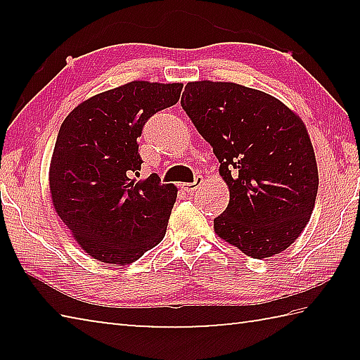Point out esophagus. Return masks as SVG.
Masks as SVG:
<instances>
[{
	"label": "esophagus",
	"instance_id": "esophagus-1",
	"mask_svg": "<svg viewBox=\"0 0 360 360\" xmlns=\"http://www.w3.org/2000/svg\"><path fill=\"white\" fill-rule=\"evenodd\" d=\"M202 184H203V178H202V176H197L193 182H184V184H181V188L187 193H192V192L197 191V188Z\"/></svg>",
	"mask_w": 360,
	"mask_h": 360
}]
</instances>
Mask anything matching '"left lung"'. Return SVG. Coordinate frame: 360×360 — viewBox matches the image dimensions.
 Wrapping results in <instances>:
<instances>
[{"mask_svg": "<svg viewBox=\"0 0 360 360\" xmlns=\"http://www.w3.org/2000/svg\"><path fill=\"white\" fill-rule=\"evenodd\" d=\"M181 105L211 144L229 186L216 235L254 259L285 251L309 222L319 186L300 115L275 96L235 82H187Z\"/></svg>", "mask_w": 360, "mask_h": 360, "instance_id": "8db88e82", "label": "left lung"}]
</instances>
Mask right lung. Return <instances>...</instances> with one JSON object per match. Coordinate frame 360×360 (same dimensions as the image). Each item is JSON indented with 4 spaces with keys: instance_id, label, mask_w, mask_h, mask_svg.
I'll return each mask as SVG.
<instances>
[{
    "instance_id": "add662e5",
    "label": "right lung",
    "mask_w": 360,
    "mask_h": 360,
    "mask_svg": "<svg viewBox=\"0 0 360 360\" xmlns=\"http://www.w3.org/2000/svg\"><path fill=\"white\" fill-rule=\"evenodd\" d=\"M181 90L179 82L131 81L82 101L60 127L49 167L52 205L90 257L127 265L165 236L178 188L157 174L138 179V138Z\"/></svg>"
}]
</instances>
